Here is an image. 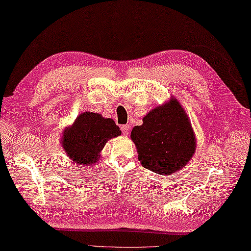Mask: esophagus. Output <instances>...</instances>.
<instances>
[{"mask_svg":"<svg viewBox=\"0 0 251 251\" xmlns=\"http://www.w3.org/2000/svg\"><path fill=\"white\" fill-rule=\"evenodd\" d=\"M121 129H122V132H123L124 136L127 137L130 132V126L129 125H123L121 127Z\"/></svg>","mask_w":251,"mask_h":251,"instance_id":"esophagus-1","label":"esophagus"}]
</instances>
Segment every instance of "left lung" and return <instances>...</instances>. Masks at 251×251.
<instances>
[{
	"instance_id": "8db88e82",
	"label": "left lung",
	"mask_w": 251,
	"mask_h": 251,
	"mask_svg": "<svg viewBox=\"0 0 251 251\" xmlns=\"http://www.w3.org/2000/svg\"><path fill=\"white\" fill-rule=\"evenodd\" d=\"M130 138L144 168L169 176L182 170L196 151V136L183 107L175 98L151 109Z\"/></svg>"
}]
</instances>
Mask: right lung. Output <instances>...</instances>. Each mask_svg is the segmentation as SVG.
I'll use <instances>...</instances> for the list:
<instances>
[{
  "instance_id": "1",
  "label": "right lung",
  "mask_w": 251,
  "mask_h": 251,
  "mask_svg": "<svg viewBox=\"0 0 251 251\" xmlns=\"http://www.w3.org/2000/svg\"><path fill=\"white\" fill-rule=\"evenodd\" d=\"M122 131L112 119L100 113L82 112L72 125L63 130L60 143L67 156L80 166L99 161L100 151L109 140L121 136Z\"/></svg>"
}]
</instances>
